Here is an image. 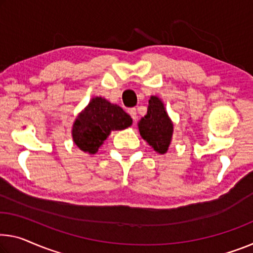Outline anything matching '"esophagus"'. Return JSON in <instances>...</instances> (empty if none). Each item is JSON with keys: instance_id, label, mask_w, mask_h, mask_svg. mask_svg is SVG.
<instances>
[{"instance_id": "esophagus-1", "label": "esophagus", "mask_w": 253, "mask_h": 253, "mask_svg": "<svg viewBox=\"0 0 253 253\" xmlns=\"http://www.w3.org/2000/svg\"><path fill=\"white\" fill-rule=\"evenodd\" d=\"M127 112H129L131 118L133 119V121H135V120H137V110H135V108H130V110Z\"/></svg>"}]
</instances>
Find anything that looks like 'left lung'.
Masks as SVG:
<instances>
[{
  "instance_id": "obj_1",
  "label": "left lung",
  "mask_w": 253,
  "mask_h": 253,
  "mask_svg": "<svg viewBox=\"0 0 253 253\" xmlns=\"http://www.w3.org/2000/svg\"><path fill=\"white\" fill-rule=\"evenodd\" d=\"M138 127L141 138L156 153H167L172 143L174 126L167 114L164 102L158 96L150 97L147 114L138 122Z\"/></svg>"
}]
</instances>
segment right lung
<instances>
[{
	"label": "right lung",
	"mask_w": 253,
	"mask_h": 253,
	"mask_svg": "<svg viewBox=\"0 0 253 253\" xmlns=\"http://www.w3.org/2000/svg\"><path fill=\"white\" fill-rule=\"evenodd\" d=\"M131 124V116L119 105L94 97L73 122L72 139L80 150L94 155L112 131L124 130Z\"/></svg>",
	"instance_id": "right-lung-1"
}]
</instances>
